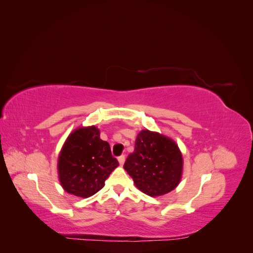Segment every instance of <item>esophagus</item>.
Returning a JSON list of instances; mask_svg holds the SVG:
<instances>
[{
	"label": "esophagus",
	"instance_id": "obj_1",
	"mask_svg": "<svg viewBox=\"0 0 253 253\" xmlns=\"http://www.w3.org/2000/svg\"><path fill=\"white\" fill-rule=\"evenodd\" d=\"M125 162H126V156L125 155H121L120 157H118V163H119L120 166H124Z\"/></svg>",
	"mask_w": 253,
	"mask_h": 253
}]
</instances>
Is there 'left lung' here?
Here are the masks:
<instances>
[{
    "label": "left lung",
    "mask_w": 253,
    "mask_h": 253,
    "mask_svg": "<svg viewBox=\"0 0 253 253\" xmlns=\"http://www.w3.org/2000/svg\"><path fill=\"white\" fill-rule=\"evenodd\" d=\"M183 159L177 143L163 134L142 129L135 150L125 163V170L135 186L149 196L171 192L180 182Z\"/></svg>",
    "instance_id": "8db88e82"
}]
</instances>
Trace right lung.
<instances>
[{
	"instance_id": "obj_1",
	"label": "right lung",
	"mask_w": 253,
	"mask_h": 253,
	"mask_svg": "<svg viewBox=\"0 0 253 253\" xmlns=\"http://www.w3.org/2000/svg\"><path fill=\"white\" fill-rule=\"evenodd\" d=\"M118 166L110 144L100 139L99 128L80 126L67 137L59 153V181L67 193L86 198L104 187Z\"/></svg>"
}]
</instances>
